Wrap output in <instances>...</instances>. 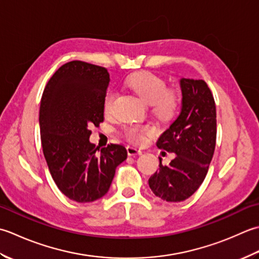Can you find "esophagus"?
I'll use <instances>...</instances> for the list:
<instances>
[{
  "mask_svg": "<svg viewBox=\"0 0 259 259\" xmlns=\"http://www.w3.org/2000/svg\"><path fill=\"white\" fill-rule=\"evenodd\" d=\"M126 150H127V154L128 155H140L142 154V150L139 149V147H135V146H127L126 147Z\"/></svg>",
  "mask_w": 259,
  "mask_h": 259,
  "instance_id": "esophagus-1",
  "label": "esophagus"
}]
</instances>
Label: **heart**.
<instances>
[{
    "label": "heart",
    "mask_w": 259,
    "mask_h": 259,
    "mask_svg": "<svg viewBox=\"0 0 259 259\" xmlns=\"http://www.w3.org/2000/svg\"><path fill=\"white\" fill-rule=\"evenodd\" d=\"M126 85L147 104H152L154 112L162 117L172 115L177 109L178 96L176 92L171 89H165L166 85L164 80L154 73L149 71L133 73L127 78ZM114 99V92H108L105 95V113H109L112 110ZM151 132L152 130L146 126L132 125L125 130V134L130 141L142 144L145 142L146 135L151 134Z\"/></svg>",
    "instance_id": "b5f03b06"
}]
</instances>
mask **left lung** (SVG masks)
<instances>
[{
    "instance_id": "left-lung-1",
    "label": "left lung",
    "mask_w": 259,
    "mask_h": 259,
    "mask_svg": "<svg viewBox=\"0 0 259 259\" xmlns=\"http://www.w3.org/2000/svg\"><path fill=\"white\" fill-rule=\"evenodd\" d=\"M181 110L163 132L156 146L176 157L149 179L153 193L167 202H181L201 186L212 160L217 119L212 94L202 79L181 78Z\"/></svg>"
}]
</instances>
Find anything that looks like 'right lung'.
<instances>
[{"label": "right lung", "mask_w": 259, "mask_h": 259, "mask_svg": "<svg viewBox=\"0 0 259 259\" xmlns=\"http://www.w3.org/2000/svg\"><path fill=\"white\" fill-rule=\"evenodd\" d=\"M109 73L83 61L61 66L42 94L41 143L51 177L67 198L86 203L108 192L115 170L127 157L123 145L99 150L91 143L92 126L104 120Z\"/></svg>", "instance_id": "add662e5"}]
</instances>
